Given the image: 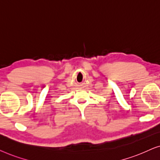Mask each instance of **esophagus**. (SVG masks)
I'll return each mask as SVG.
<instances>
[{
  "label": "esophagus",
  "mask_w": 160,
  "mask_h": 160,
  "mask_svg": "<svg viewBox=\"0 0 160 160\" xmlns=\"http://www.w3.org/2000/svg\"><path fill=\"white\" fill-rule=\"evenodd\" d=\"M80 88H83L84 87V85H83V84H80Z\"/></svg>",
  "instance_id": "obj_1"
}]
</instances>
